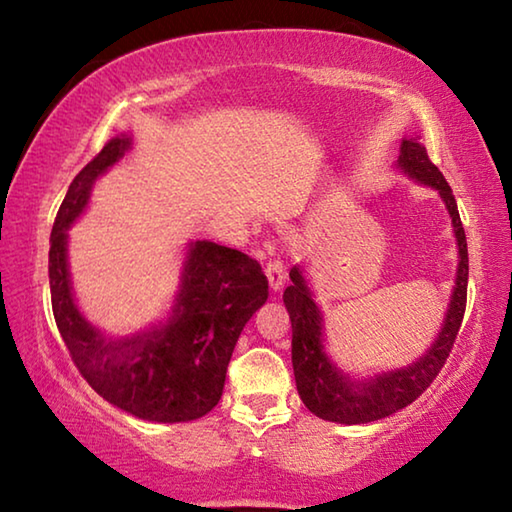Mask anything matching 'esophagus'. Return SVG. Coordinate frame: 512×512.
Instances as JSON below:
<instances>
[{"mask_svg":"<svg viewBox=\"0 0 512 512\" xmlns=\"http://www.w3.org/2000/svg\"><path fill=\"white\" fill-rule=\"evenodd\" d=\"M266 280H268V287H271L273 293L282 291L284 280H287V273H284L282 262H268L266 264Z\"/></svg>","mask_w":512,"mask_h":512,"instance_id":"34e87169","label":"esophagus"}]
</instances>
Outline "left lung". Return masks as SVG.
<instances>
[{"instance_id":"8db88e82","label":"left lung","mask_w":512,"mask_h":512,"mask_svg":"<svg viewBox=\"0 0 512 512\" xmlns=\"http://www.w3.org/2000/svg\"><path fill=\"white\" fill-rule=\"evenodd\" d=\"M395 169L420 185L436 189L443 198L449 219H452L458 264L456 280L449 296L443 325H440L436 339L424 350L422 357L402 368L372 372L366 377H354L343 372L339 363L327 352L325 343V316L320 311L314 291H311L309 275L305 266L298 264L291 268V287L284 291V307L291 318V363L293 377H296L298 395L307 409L320 420L339 424H368L388 415L397 413L404 406L418 400L427 391L429 384L445 366L452 352L458 329L465 314L467 296V241L465 230L458 216L456 198L452 187L447 185L443 173L429 160L427 149L420 142V135L402 137L400 158Z\"/></svg>"}]
</instances>
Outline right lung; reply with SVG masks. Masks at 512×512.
I'll list each match as a JSON object with an SVG mask.
<instances>
[{
	"label": "right lung",
	"instance_id": "obj_1",
	"mask_svg": "<svg viewBox=\"0 0 512 512\" xmlns=\"http://www.w3.org/2000/svg\"><path fill=\"white\" fill-rule=\"evenodd\" d=\"M131 149V133L112 137L69 185L49 241L51 307L76 368L103 400L149 422L198 420L219 404L232 350L266 302L268 282L239 250L189 241L167 316L126 336L90 323L76 305L67 230L88 210L97 180Z\"/></svg>",
	"mask_w": 512,
	"mask_h": 512
}]
</instances>
